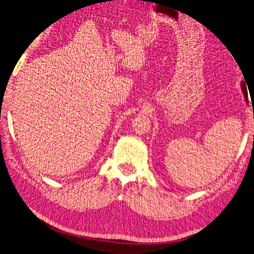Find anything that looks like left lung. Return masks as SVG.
Returning a JSON list of instances; mask_svg holds the SVG:
<instances>
[{
    "mask_svg": "<svg viewBox=\"0 0 254 254\" xmlns=\"http://www.w3.org/2000/svg\"><path fill=\"white\" fill-rule=\"evenodd\" d=\"M241 90H243V92H244V94H245V97H246V99H247V97H248V92H247V86H246L245 82H241Z\"/></svg>",
    "mask_w": 254,
    "mask_h": 254,
    "instance_id": "8db88e82",
    "label": "left lung"
}]
</instances>
